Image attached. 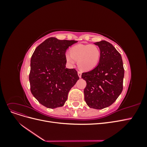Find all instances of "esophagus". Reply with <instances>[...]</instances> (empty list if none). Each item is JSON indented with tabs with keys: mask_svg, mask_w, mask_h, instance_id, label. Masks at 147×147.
I'll list each match as a JSON object with an SVG mask.
<instances>
[{
	"mask_svg": "<svg viewBox=\"0 0 147 147\" xmlns=\"http://www.w3.org/2000/svg\"><path fill=\"white\" fill-rule=\"evenodd\" d=\"M78 77H79V78H80L81 77H82V72H78Z\"/></svg>",
	"mask_w": 147,
	"mask_h": 147,
	"instance_id": "1",
	"label": "esophagus"
}]
</instances>
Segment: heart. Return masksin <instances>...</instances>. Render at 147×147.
Masks as SVG:
<instances>
[{
    "label": "heart",
    "instance_id": "1",
    "mask_svg": "<svg viewBox=\"0 0 147 147\" xmlns=\"http://www.w3.org/2000/svg\"><path fill=\"white\" fill-rule=\"evenodd\" d=\"M99 48L94 45L78 44L70 49V53H65V60L70 65L77 61L78 68L82 70H90L98 64L100 58Z\"/></svg>",
    "mask_w": 147,
    "mask_h": 147
}]
</instances>
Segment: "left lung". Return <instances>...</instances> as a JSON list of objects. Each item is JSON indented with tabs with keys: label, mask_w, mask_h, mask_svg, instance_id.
Instances as JSON below:
<instances>
[{
	"label": "left lung",
	"mask_w": 147,
	"mask_h": 147,
	"mask_svg": "<svg viewBox=\"0 0 147 147\" xmlns=\"http://www.w3.org/2000/svg\"><path fill=\"white\" fill-rule=\"evenodd\" d=\"M100 50L95 68L83 73L86 81L84 100L90 108L102 109L112 105L123 91L124 70L121 56L112 44L101 40L94 43Z\"/></svg>",
	"instance_id": "left-lung-1"
}]
</instances>
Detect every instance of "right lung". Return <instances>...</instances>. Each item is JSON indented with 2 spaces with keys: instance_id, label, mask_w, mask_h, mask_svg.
Listing matches in <instances>:
<instances>
[{
  "instance_id": "add662e5",
  "label": "right lung",
  "mask_w": 147,
  "mask_h": 147,
  "mask_svg": "<svg viewBox=\"0 0 147 147\" xmlns=\"http://www.w3.org/2000/svg\"><path fill=\"white\" fill-rule=\"evenodd\" d=\"M77 42L48 38L35 48L31 57L30 91L47 108L63 106L70 89L79 79L76 70L65 67V52Z\"/></svg>"
}]
</instances>
